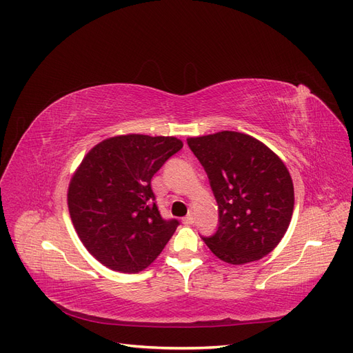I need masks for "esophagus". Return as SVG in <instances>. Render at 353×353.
<instances>
[{
	"mask_svg": "<svg viewBox=\"0 0 353 353\" xmlns=\"http://www.w3.org/2000/svg\"><path fill=\"white\" fill-rule=\"evenodd\" d=\"M183 222L185 223V225H191V223L194 222V216L191 215V213H188V215H187V216L183 219Z\"/></svg>",
	"mask_w": 353,
	"mask_h": 353,
	"instance_id": "obj_1",
	"label": "esophagus"
}]
</instances>
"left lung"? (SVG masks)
<instances>
[{
  "label": "left lung",
  "mask_w": 353,
  "mask_h": 353,
  "mask_svg": "<svg viewBox=\"0 0 353 353\" xmlns=\"http://www.w3.org/2000/svg\"><path fill=\"white\" fill-rule=\"evenodd\" d=\"M188 147L205 168L219 223L203 237L223 262L243 265L272 252L290 225L294 190L283 160L256 138L234 131L194 137Z\"/></svg>",
  "instance_id": "8db88e82"
}]
</instances>
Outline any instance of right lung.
Wrapping results in <instances>:
<instances>
[{"label": "right lung", "mask_w": 353, "mask_h": 353, "mask_svg": "<svg viewBox=\"0 0 353 353\" xmlns=\"http://www.w3.org/2000/svg\"><path fill=\"white\" fill-rule=\"evenodd\" d=\"M181 148L175 137H112L91 148L73 174L68 191L73 227L108 268L140 272L172 237L179 222L160 215L152 178Z\"/></svg>", "instance_id": "obj_1"}]
</instances>
